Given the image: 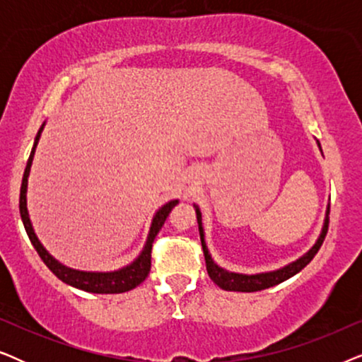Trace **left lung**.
<instances>
[{
	"label": "left lung",
	"mask_w": 362,
	"mask_h": 362,
	"mask_svg": "<svg viewBox=\"0 0 362 362\" xmlns=\"http://www.w3.org/2000/svg\"><path fill=\"white\" fill-rule=\"evenodd\" d=\"M320 146V143H318ZM321 150V146H320ZM196 207V217H197V226H199V235H201V244H202V250H204V259H206V269L207 274H209L211 280L214 281L217 286H221L222 290L227 291H260L265 288H270V286H275L281 284V281L288 280L290 276H293L298 274L301 269H305L306 265L313 260V257L318 254L321 244H323L326 232H328V224H329V206L328 211H326V217H325V224L323 229H321V234L318 237V240L315 242V245L306 252L305 255H301L298 260L291 262V264L281 267L279 270L274 272H265V274H255V275H244V274H234V272H227L224 269H221L219 265L212 260V257L209 255V250L206 247V240H204V229H202V217H201V211L199 207Z\"/></svg>",
	"instance_id": "8db88e82"
}]
</instances>
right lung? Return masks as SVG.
Masks as SVG:
<instances>
[{
  "label": "right lung",
  "mask_w": 362,
  "mask_h": 362,
  "mask_svg": "<svg viewBox=\"0 0 362 362\" xmlns=\"http://www.w3.org/2000/svg\"><path fill=\"white\" fill-rule=\"evenodd\" d=\"M42 128H44V123L42 127L39 128L36 140H34V146L31 150V155H29L26 170H24V175H23L21 192H19V212H21V219H23L24 229L28 232L29 240H31L34 249L37 250V254L42 259L44 264L47 265V269L51 270L59 280H62L64 284L76 286L78 290L90 291V293H125V291L133 290L135 286L140 285L141 281L146 279L148 274H150L153 240H155L158 232L161 230V227L165 224L166 217L170 216L173 207L177 204V199L166 202L161 209H158V212L151 221L150 234H148L146 244L143 247L141 254L138 255L130 265L123 267V269L115 270V272H82V270L69 269V267L62 265L61 262H57L46 249H44L42 244L37 239V235L34 234L31 219H29V214H28V201H26L28 177H29V171H31L33 158H34V153H36V146H37L39 138H41Z\"/></svg>",
  "instance_id": "add662e5"
}]
</instances>
